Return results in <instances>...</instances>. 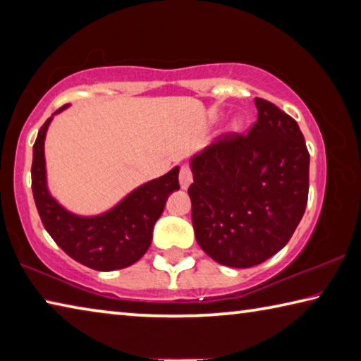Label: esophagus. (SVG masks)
Wrapping results in <instances>:
<instances>
[{
	"label": "esophagus",
	"instance_id": "esophagus-1",
	"mask_svg": "<svg viewBox=\"0 0 361 361\" xmlns=\"http://www.w3.org/2000/svg\"><path fill=\"white\" fill-rule=\"evenodd\" d=\"M192 183V173L191 170H189V167H181L180 170V186L181 189H188L189 185Z\"/></svg>",
	"mask_w": 361,
	"mask_h": 361
}]
</instances>
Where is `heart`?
<instances>
[{
    "mask_svg": "<svg viewBox=\"0 0 361 361\" xmlns=\"http://www.w3.org/2000/svg\"><path fill=\"white\" fill-rule=\"evenodd\" d=\"M242 127H243V122L240 119H235L234 122H232V130H234V132L242 130Z\"/></svg>",
    "mask_w": 361,
    "mask_h": 361,
    "instance_id": "heart-1",
    "label": "heart"
}]
</instances>
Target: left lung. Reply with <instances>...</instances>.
<instances>
[{
	"mask_svg": "<svg viewBox=\"0 0 361 361\" xmlns=\"http://www.w3.org/2000/svg\"><path fill=\"white\" fill-rule=\"evenodd\" d=\"M248 135H224L191 157L192 226L223 266L252 267L280 252L307 205L309 151L298 122L255 99Z\"/></svg>",
	"mask_w": 361,
	"mask_h": 361,
	"instance_id": "1",
	"label": "left lung"
}]
</instances>
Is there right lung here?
Wrapping results in <instances>:
<instances>
[{
	"label": "right lung",
	"instance_id": "1",
	"mask_svg": "<svg viewBox=\"0 0 361 361\" xmlns=\"http://www.w3.org/2000/svg\"><path fill=\"white\" fill-rule=\"evenodd\" d=\"M57 109L41 127L33 145L32 189L36 209L49 235L63 252L95 271H118L132 266L149 248L152 231L169 195L178 191L180 167L133 189L111 209L99 215H76L49 191L44 140Z\"/></svg>",
	"mask_w": 361,
	"mask_h": 361
}]
</instances>
